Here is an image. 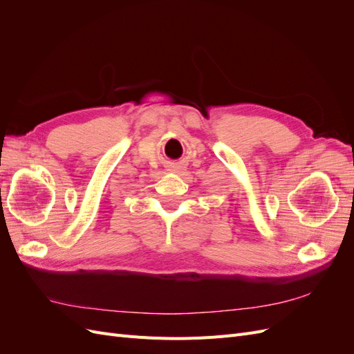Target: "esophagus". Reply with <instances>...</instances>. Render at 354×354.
Instances as JSON below:
<instances>
[{
  "label": "esophagus",
  "instance_id": "1",
  "mask_svg": "<svg viewBox=\"0 0 354 354\" xmlns=\"http://www.w3.org/2000/svg\"><path fill=\"white\" fill-rule=\"evenodd\" d=\"M185 169H186V167L183 164H180V162H171L169 167H168L169 173H177V174H181Z\"/></svg>",
  "mask_w": 354,
  "mask_h": 354
}]
</instances>
